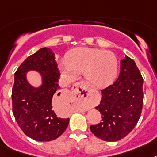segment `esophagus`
Listing matches in <instances>:
<instances>
[{"label": "esophagus", "mask_w": 157, "mask_h": 157, "mask_svg": "<svg viewBox=\"0 0 157 157\" xmlns=\"http://www.w3.org/2000/svg\"><path fill=\"white\" fill-rule=\"evenodd\" d=\"M73 96L75 99L83 101L85 103H87L88 95H89V90H88V86L83 81H80L76 82L74 86Z\"/></svg>", "instance_id": "34e87169"}]
</instances>
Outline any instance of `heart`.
<instances>
[{
	"instance_id": "heart-1",
	"label": "heart",
	"mask_w": 157,
	"mask_h": 157,
	"mask_svg": "<svg viewBox=\"0 0 157 157\" xmlns=\"http://www.w3.org/2000/svg\"><path fill=\"white\" fill-rule=\"evenodd\" d=\"M61 73L68 81L76 79L83 73L87 82L94 87L109 85L117 73V59L107 50L78 47L67 53L66 60L59 64Z\"/></svg>"
}]
</instances>
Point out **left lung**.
<instances>
[{"instance_id":"left-lung-1","label":"left lung","mask_w":157,"mask_h":157,"mask_svg":"<svg viewBox=\"0 0 157 157\" xmlns=\"http://www.w3.org/2000/svg\"><path fill=\"white\" fill-rule=\"evenodd\" d=\"M143 81L134 60L128 56L121 60L116 81L101 90L102 99L95 108L102 114V121L90 127L95 136L114 142L135 128L143 107Z\"/></svg>"}]
</instances>
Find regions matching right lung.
Here are the masks:
<instances>
[{"label":"right lung","instance_id":"obj_1","mask_svg":"<svg viewBox=\"0 0 157 157\" xmlns=\"http://www.w3.org/2000/svg\"><path fill=\"white\" fill-rule=\"evenodd\" d=\"M30 69L41 74L43 84L40 88H33L27 82L26 73ZM59 77L54 54L46 47L28 57L14 74L13 113L23 132L34 140L57 139L68 126L69 118L58 117L52 106L57 94H60Z\"/></svg>","mask_w":157,"mask_h":157}]
</instances>
